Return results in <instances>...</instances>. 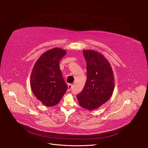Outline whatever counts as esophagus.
I'll return each instance as SVG.
<instances>
[{
    "instance_id": "1",
    "label": "esophagus",
    "mask_w": 148,
    "mask_h": 148,
    "mask_svg": "<svg viewBox=\"0 0 148 148\" xmlns=\"http://www.w3.org/2000/svg\"><path fill=\"white\" fill-rule=\"evenodd\" d=\"M73 88V84H69L68 85V91H69Z\"/></svg>"
}]
</instances>
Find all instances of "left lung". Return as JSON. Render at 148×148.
Here are the masks:
<instances>
[{
    "instance_id": "left-lung-1",
    "label": "left lung",
    "mask_w": 148,
    "mask_h": 148,
    "mask_svg": "<svg viewBox=\"0 0 148 148\" xmlns=\"http://www.w3.org/2000/svg\"><path fill=\"white\" fill-rule=\"evenodd\" d=\"M87 64V79L82 91L77 95L79 105L86 110L97 109L110 98L114 79L112 66L103 54L84 50Z\"/></svg>"
}]
</instances>
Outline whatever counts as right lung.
I'll return each instance as SVG.
<instances>
[{
	"mask_svg": "<svg viewBox=\"0 0 148 148\" xmlns=\"http://www.w3.org/2000/svg\"><path fill=\"white\" fill-rule=\"evenodd\" d=\"M66 53L60 48L47 50L39 58L32 69L31 89L46 107L58 104L68 89L59 68L60 60Z\"/></svg>",
	"mask_w": 148,
	"mask_h": 148,
	"instance_id": "add662e5",
	"label": "right lung"
}]
</instances>
